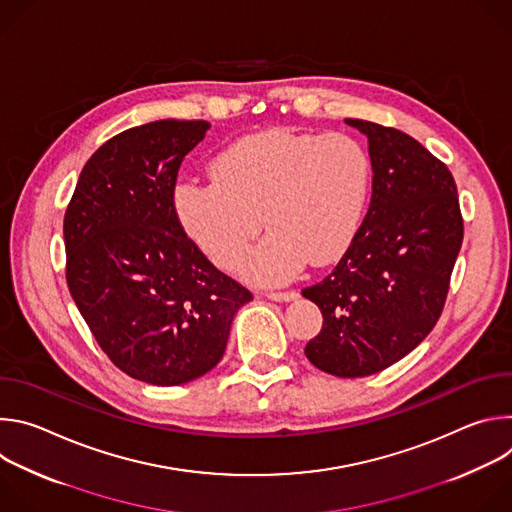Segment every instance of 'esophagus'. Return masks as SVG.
Here are the masks:
<instances>
[{
	"label": "esophagus",
	"instance_id": "esophagus-1",
	"mask_svg": "<svg viewBox=\"0 0 512 512\" xmlns=\"http://www.w3.org/2000/svg\"><path fill=\"white\" fill-rule=\"evenodd\" d=\"M267 300H273V302H291L296 300L300 294L296 289H289V291H267Z\"/></svg>",
	"mask_w": 512,
	"mask_h": 512
}]
</instances>
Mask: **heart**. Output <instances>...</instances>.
<instances>
[{"instance_id": "1", "label": "heart", "mask_w": 512, "mask_h": 512, "mask_svg": "<svg viewBox=\"0 0 512 512\" xmlns=\"http://www.w3.org/2000/svg\"><path fill=\"white\" fill-rule=\"evenodd\" d=\"M212 170L176 182V214L221 267L243 257L265 221L271 233L241 263L257 283L287 281L308 261H334L356 235L371 192L369 154L342 133L249 135L229 145Z\"/></svg>"}]
</instances>
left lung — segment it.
I'll list each match as a JSON object with an SVG mask.
<instances>
[{"label":"left lung","instance_id":"1","mask_svg":"<svg viewBox=\"0 0 512 512\" xmlns=\"http://www.w3.org/2000/svg\"><path fill=\"white\" fill-rule=\"evenodd\" d=\"M346 123L369 137L371 204L336 267L302 296L324 318L306 356L328 375L356 379L401 360L440 320L464 221L452 172L417 139Z\"/></svg>","mask_w":512,"mask_h":512}]
</instances>
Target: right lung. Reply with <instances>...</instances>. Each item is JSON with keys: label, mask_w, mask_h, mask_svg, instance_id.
Here are the masks:
<instances>
[{"label": "right lung", "mask_w": 512, "mask_h": 512, "mask_svg": "<svg viewBox=\"0 0 512 512\" xmlns=\"http://www.w3.org/2000/svg\"><path fill=\"white\" fill-rule=\"evenodd\" d=\"M208 127L162 119L121 131L85 164L64 212L72 300L115 367L158 387L214 369L253 300L204 257L174 208L178 170Z\"/></svg>", "instance_id": "obj_1"}]
</instances>
